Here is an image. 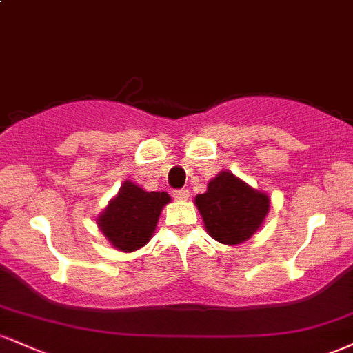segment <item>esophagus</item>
<instances>
[{
    "label": "esophagus",
    "mask_w": 353,
    "mask_h": 353,
    "mask_svg": "<svg viewBox=\"0 0 353 353\" xmlns=\"http://www.w3.org/2000/svg\"><path fill=\"white\" fill-rule=\"evenodd\" d=\"M172 196H174V199H177V201H188L190 194L188 189H176L172 192Z\"/></svg>",
    "instance_id": "obj_1"
}]
</instances>
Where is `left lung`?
Segmentation results:
<instances>
[{
  "instance_id": "obj_1",
  "label": "left lung",
  "mask_w": 353,
  "mask_h": 353,
  "mask_svg": "<svg viewBox=\"0 0 353 353\" xmlns=\"http://www.w3.org/2000/svg\"><path fill=\"white\" fill-rule=\"evenodd\" d=\"M196 204L208 232L228 245L247 241L269 212V197L230 172H221L210 181L208 192L199 194Z\"/></svg>"
}]
</instances>
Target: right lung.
<instances>
[{
	"instance_id": "add662e5",
	"label": "right lung",
	"mask_w": 353,
	"mask_h": 353,
	"mask_svg": "<svg viewBox=\"0 0 353 353\" xmlns=\"http://www.w3.org/2000/svg\"><path fill=\"white\" fill-rule=\"evenodd\" d=\"M171 197L165 192H145L132 182H124L119 194L98 219V225L112 245L124 252L148 244L161 210Z\"/></svg>"
}]
</instances>
